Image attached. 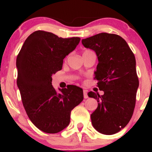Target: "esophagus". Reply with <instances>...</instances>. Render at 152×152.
<instances>
[{
    "instance_id": "1",
    "label": "esophagus",
    "mask_w": 152,
    "mask_h": 152,
    "mask_svg": "<svg viewBox=\"0 0 152 152\" xmlns=\"http://www.w3.org/2000/svg\"><path fill=\"white\" fill-rule=\"evenodd\" d=\"M83 93H84V97L85 99L88 98V95H87V91L86 90H84V91H83Z\"/></svg>"
}]
</instances>
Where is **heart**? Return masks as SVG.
Masks as SVG:
<instances>
[{
  "mask_svg": "<svg viewBox=\"0 0 152 152\" xmlns=\"http://www.w3.org/2000/svg\"><path fill=\"white\" fill-rule=\"evenodd\" d=\"M91 50H84V52H83V54L84 53H88V52H90Z\"/></svg>",
  "mask_w": 152,
  "mask_h": 152,
  "instance_id": "1",
  "label": "heart"
}]
</instances>
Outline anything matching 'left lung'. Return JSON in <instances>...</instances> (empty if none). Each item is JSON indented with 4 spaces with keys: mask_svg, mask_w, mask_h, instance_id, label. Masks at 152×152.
I'll list each match as a JSON object with an SVG mask.
<instances>
[{
    "mask_svg": "<svg viewBox=\"0 0 152 152\" xmlns=\"http://www.w3.org/2000/svg\"><path fill=\"white\" fill-rule=\"evenodd\" d=\"M82 43L96 53L98 64L95 79L104 91L102 95L88 93L98 102L91 115V122L101 134H116L130 121L136 104L139 81L135 56L126 41L117 34L99 33L82 39Z\"/></svg>",
    "mask_w": 152,
    "mask_h": 152,
    "instance_id": "1",
    "label": "left lung"
}]
</instances>
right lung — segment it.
<instances>
[{"label": "right lung", "instance_id": "1", "mask_svg": "<svg viewBox=\"0 0 152 152\" xmlns=\"http://www.w3.org/2000/svg\"><path fill=\"white\" fill-rule=\"evenodd\" d=\"M79 37L64 39L38 30L29 36L16 58L17 86L24 109L39 129L56 134L70 123V112L84 99L82 88L70 85L57 93L52 75L61 70L64 59L73 51Z\"/></svg>", "mask_w": 152, "mask_h": 152}]
</instances>
